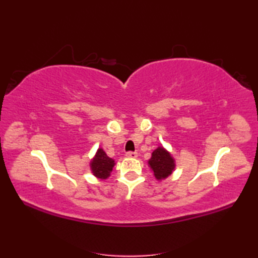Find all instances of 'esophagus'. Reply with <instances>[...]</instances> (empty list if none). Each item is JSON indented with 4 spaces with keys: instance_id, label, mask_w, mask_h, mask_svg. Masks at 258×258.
Here are the masks:
<instances>
[{
    "instance_id": "1",
    "label": "esophagus",
    "mask_w": 258,
    "mask_h": 258,
    "mask_svg": "<svg viewBox=\"0 0 258 258\" xmlns=\"http://www.w3.org/2000/svg\"><path fill=\"white\" fill-rule=\"evenodd\" d=\"M126 156H127V157H129V158H137L138 157V153L137 152H128L126 154Z\"/></svg>"
}]
</instances>
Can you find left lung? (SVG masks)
I'll list each match as a JSON object with an SVG mask.
<instances>
[{
	"label": "left lung",
	"instance_id": "obj_1",
	"mask_svg": "<svg viewBox=\"0 0 258 258\" xmlns=\"http://www.w3.org/2000/svg\"><path fill=\"white\" fill-rule=\"evenodd\" d=\"M148 166L151 167L155 177L161 181L171 175L175 168V161L171 154L159 146L152 153V157L148 160Z\"/></svg>",
	"mask_w": 258,
	"mask_h": 258
}]
</instances>
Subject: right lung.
I'll return each instance as SVG.
<instances>
[{
  "label": "right lung",
  "mask_w": 258,
  "mask_h": 258,
  "mask_svg": "<svg viewBox=\"0 0 258 258\" xmlns=\"http://www.w3.org/2000/svg\"><path fill=\"white\" fill-rule=\"evenodd\" d=\"M114 166V159L108 157L102 148H99L95 155V157H93V159L90 162L91 172L96 177L101 179H106L111 175Z\"/></svg>",
  "instance_id": "add662e5"
}]
</instances>
